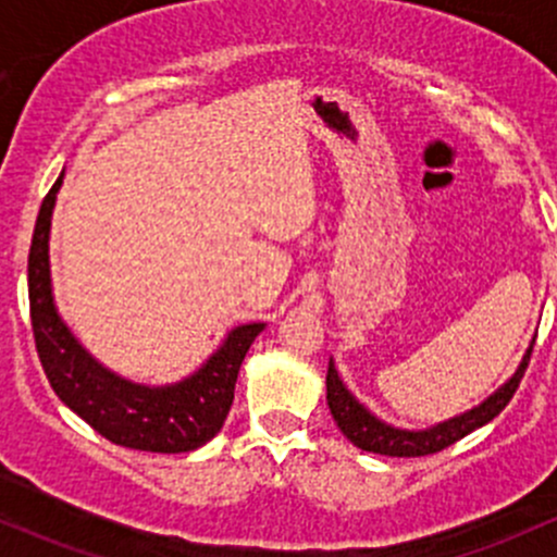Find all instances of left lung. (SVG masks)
I'll return each instance as SVG.
<instances>
[{
    "instance_id": "1",
    "label": "left lung",
    "mask_w": 557,
    "mask_h": 557,
    "mask_svg": "<svg viewBox=\"0 0 557 557\" xmlns=\"http://www.w3.org/2000/svg\"><path fill=\"white\" fill-rule=\"evenodd\" d=\"M533 345L528 347L525 358L518 367V372L509 377V383H504L493 393L491 398L480 404V407L469 409L460 418L445 420V423L434 425V429L425 431H401L393 429V425H385L383 420L374 418L367 407L352 398V393L342 385L339 374H336L334 363H329V374H325V398H329V409L334 414L336 425L342 429V434L352 442L356 447L367 453L377 455H391V458H420V455L440 453L445 447L455 445V442L463 440L466 434H471L480 425L491 423L509 401H512L515 391L520 387L522 374H525L528 361H531Z\"/></svg>"
}]
</instances>
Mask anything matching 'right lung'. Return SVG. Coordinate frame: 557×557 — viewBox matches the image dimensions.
<instances>
[{
    "label": "right lung",
    "mask_w": 557,
    "mask_h": 557,
    "mask_svg": "<svg viewBox=\"0 0 557 557\" xmlns=\"http://www.w3.org/2000/svg\"><path fill=\"white\" fill-rule=\"evenodd\" d=\"M61 177L42 199L29 247V312L39 363L55 396L112 445L145 453H188L221 431L239 367L263 323L239 325L221 350L177 385L145 387L99 367L55 314L50 296L48 234Z\"/></svg>",
    "instance_id": "right-lung-1"
}]
</instances>
